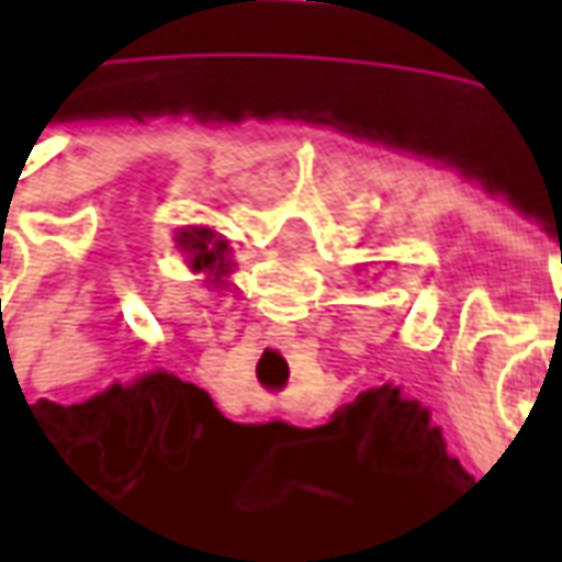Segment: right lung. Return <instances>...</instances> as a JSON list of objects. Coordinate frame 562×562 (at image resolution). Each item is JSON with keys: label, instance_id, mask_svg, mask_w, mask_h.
Returning <instances> with one entry per match:
<instances>
[{"label": "right lung", "instance_id": "obj_1", "mask_svg": "<svg viewBox=\"0 0 562 562\" xmlns=\"http://www.w3.org/2000/svg\"><path fill=\"white\" fill-rule=\"evenodd\" d=\"M178 247L190 256L193 271H209V274H225L227 271V244L222 237H215V231L209 227H190L181 231Z\"/></svg>", "mask_w": 562, "mask_h": 562}]
</instances>
